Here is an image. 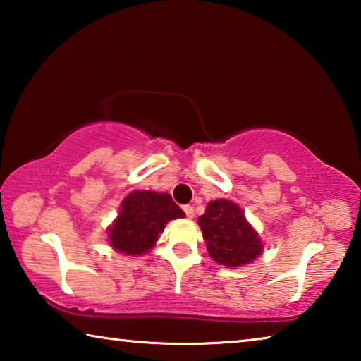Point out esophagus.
<instances>
[{
    "instance_id": "obj_1",
    "label": "esophagus",
    "mask_w": 361,
    "mask_h": 361,
    "mask_svg": "<svg viewBox=\"0 0 361 361\" xmlns=\"http://www.w3.org/2000/svg\"><path fill=\"white\" fill-rule=\"evenodd\" d=\"M183 210H185L188 218H194V207L192 205H185L183 207Z\"/></svg>"
}]
</instances>
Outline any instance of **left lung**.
<instances>
[{
	"label": "left lung",
	"mask_w": 361,
	"mask_h": 361,
	"mask_svg": "<svg viewBox=\"0 0 361 361\" xmlns=\"http://www.w3.org/2000/svg\"><path fill=\"white\" fill-rule=\"evenodd\" d=\"M197 223L210 258L226 267L250 264L262 253L261 237L239 205L229 199H216L207 205Z\"/></svg>",
	"instance_id": "obj_1"
}]
</instances>
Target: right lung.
<instances>
[{
	"label": "right lung",
	"instance_id": "1",
	"mask_svg": "<svg viewBox=\"0 0 361 361\" xmlns=\"http://www.w3.org/2000/svg\"><path fill=\"white\" fill-rule=\"evenodd\" d=\"M185 216L169 192L137 189L126 195L118 216L108 226V243L118 253L142 256L156 245L169 221Z\"/></svg>",
	"mask_w": 361,
	"mask_h": 361
}]
</instances>
